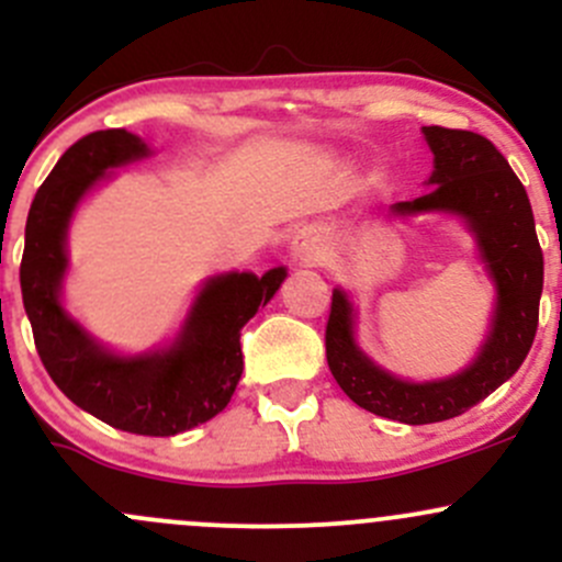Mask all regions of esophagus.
Segmentation results:
<instances>
[{"instance_id":"obj_1","label":"esophagus","mask_w":562,"mask_h":562,"mask_svg":"<svg viewBox=\"0 0 562 562\" xmlns=\"http://www.w3.org/2000/svg\"><path fill=\"white\" fill-rule=\"evenodd\" d=\"M291 252L299 263L315 266L326 258V239H323L321 231L304 228V231H299L296 239L291 241Z\"/></svg>"}]
</instances>
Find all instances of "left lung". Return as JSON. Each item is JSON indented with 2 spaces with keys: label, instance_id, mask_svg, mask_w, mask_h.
Instances as JSON below:
<instances>
[{
  "label": "left lung",
  "instance_id": "8db88e82",
  "mask_svg": "<svg viewBox=\"0 0 562 562\" xmlns=\"http://www.w3.org/2000/svg\"><path fill=\"white\" fill-rule=\"evenodd\" d=\"M432 151L424 195L372 206L389 220L454 217L473 239L495 302L479 353L451 375L407 381L378 364L359 345V307L342 285L334 288L326 326V359L334 381L359 407L402 424L454 418L490 396L522 367L538 328L543 255L522 181L484 135L468 130L422 127Z\"/></svg>",
  "mask_w": 562,
  "mask_h": 562
}]
</instances>
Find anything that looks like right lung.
<instances>
[{"mask_svg": "<svg viewBox=\"0 0 562 562\" xmlns=\"http://www.w3.org/2000/svg\"><path fill=\"white\" fill-rule=\"evenodd\" d=\"M151 155L135 133L100 130L59 157L26 217L21 293L40 359L67 400L122 432L171 438L225 411L245 372L241 326L274 299L288 269L206 277L179 331L157 348L122 353L100 342L65 307L67 236L78 206L116 168Z\"/></svg>", "mask_w": 562, "mask_h": 562, "instance_id": "add662e5", "label": "right lung"}]
</instances>
